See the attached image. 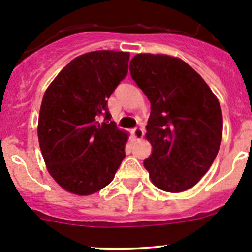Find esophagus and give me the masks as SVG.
I'll return each mask as SVG.
<instances>
[{"mask_svg": "<svg viewBox=\"0 0 252 252\" xmlns=\"http://www.w3.org/2000/svg\"><path fill=\"white\" fill-rule=\"evenodd\" d=\"M133 136L135 140H141L142 136H144V129L142 128H135L133 130Z\"/></svg>", "mask_w": 252, "mask_h": 252, "instance_id": "34e87169", "label": "esophagus"}]
</instances>
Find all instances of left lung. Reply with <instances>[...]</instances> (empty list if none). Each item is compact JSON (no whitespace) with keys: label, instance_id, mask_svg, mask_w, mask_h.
<instances>
[{"label":"left lung","instance_id":"left-lung-1","mask_svg":"<svg viewBox=\"0 0 252 252\" xmlns=\"http://www.w3.org/2000/svg\"><path fill=\"white\" fill-rule=\"evenodd\" d=\"M130 75L151 103L145 138L152 146L144 167L152 184L182 192L200 182L220 150L223 118L218 98L188 63L139 53Z\"/></svg>","mask_w":252,"mask_h":252}]
</instances>
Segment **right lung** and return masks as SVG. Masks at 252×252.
Listing matches in <instances>:
<instances>
[{
	"label": "right lung",
	"instance_id": "right-lung-1",
	"mask_svg": "<svg viewBox=\"0 0 252 252\" xmlns=\"http://www.w3.org/2000/svg\"><path fill=\"white\" fill-rule=\"evenodd\" d=\"M129 56L110 50L78 56L45 91L37 123L40 150L48 173L70 194L86 196L105 188L126 157L129 134L108 122L107 98L126 78Z\"/></svg>",
	"mask_w": 252,
	"mask_h": 252
}]
</instances>
